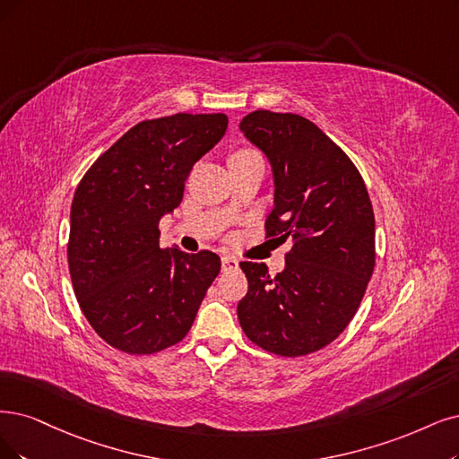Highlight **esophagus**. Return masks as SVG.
Masks as SVG:
<instances>
[{
  "instance_id": "1",
  "label": "esophagus",
  "mask_w": 459,
  "mask_h": 459,
  "mask_svg": "<svg viewBox=\"0 0 459 459\" xmlns=\"http://www.w3.org/2000/svg\"><path fill=\"white\" fill-rule=\"evenodd\" d=\"M221 264H223V273H229V270H236L238 268V261H236L234 257H223L221 259Z\"/></svg>"
}]
</instances>
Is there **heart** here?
I'll return each mask as SVG.
<instances>
[{
	"mask_svg": "<svg viewBox=\"0 0 459 459\" xmlns=\"http://www.w3.org/2000/svg\"><path fill=\"white\" fill-rule=\"evenodd\" d=\"M246 152H251V151H240V152H236V155H246ZM234 157V155H232Z\"/></svg>",
	"mask_w": 459,
	"mask_h": 459,
	"instance_id": "heart-1",
	"label": "heart"
}]
</instances>
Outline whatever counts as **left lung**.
I'll list each match as a JSON object with an SVG mask.
<instances>
[{"label":"left lung","instance_id":"left-lung-1","mask_svg":"<svg viewBox=\"0 0 459 459\" xmlns=\"http://www.w3.org/2000/svg\"><path fill=\"white\" fill-rule=\"evenodd\" d=\"M240 130L273 168L266 236L293 238L274 278L240 263L247 293L238 319L251 342L283 358L331 344L359 308L375 268V213L358 168L308 118L253 111Z\"/></svg>","mask_w":459,"mask_h":459}]
</instances>
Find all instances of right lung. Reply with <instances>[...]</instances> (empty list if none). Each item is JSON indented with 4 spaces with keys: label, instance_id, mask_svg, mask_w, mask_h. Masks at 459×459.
Instances as JSON below:
<instances>
[{
    "label": "right lung",
    "instance_id": "1",
    "mask_svg": "<svg viewBox=\"0 0 459 459\" xmlns=\"http://www.w3.org/2000/svg\"><path fill=\"white\" fill-rule=\"evenodd\" d=\"M227 125L223 113L143 121L81 179L67 263L84 317L109 346L155 353L189 333L221 259L212 251L162 249L159 221L179 206L186 176Z\"/></svg>",
    "mask_w": 459,
    "mask_h": 459
}]
</instances>
